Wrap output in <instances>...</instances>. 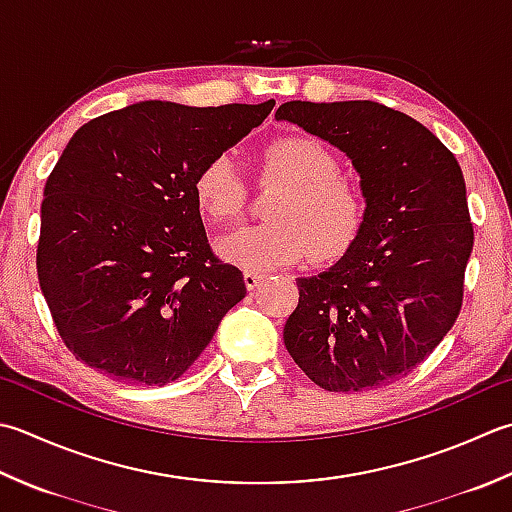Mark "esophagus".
Returning <instances> with one entry per match:
<instances>
[{
	"mask_svg": "<svg viewBox=\"0 0 512 512\" xmlns=\"http://www.w3.org/2000/svg\"><path fill=\"white\" fill-rule=\"evenodd\" d=\"M262 279L264 275L255 273V270H244V284L248 290H255L259 284H262Z\"/></svg>",
	"mask_w": 512,
	"mask_h": 512,
	"instance_id": "obj_1",
	"label": "esophagus"
}]
</instances>
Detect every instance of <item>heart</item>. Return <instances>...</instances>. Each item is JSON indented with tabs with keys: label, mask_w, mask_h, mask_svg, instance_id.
I'll return each instance as SVG.
<instances>
[{
	"label": "heart",
	"mask_w": 512,
	"mask_h": 512,
	"mask_svg": "<svg viewBox=\"0 0 512 512\" xmlns=\"http://www.w3.org/2000/svg\"><path fill=\"white\" fill-rule=\"evenodd\" d=\"M262 175L284 184L268 206L273 222L239 228L219 242L226 262L246 270L284 268L313 255L317 262L342 257L366 224V202L353 179L339 173V159L310 135L277 137L264 150ZM193 193L213 222L235 219L246 204V186L228 155L197 170Z\"/></svg>",
	"instance_id": "b5f03b06"
}]
</instances>
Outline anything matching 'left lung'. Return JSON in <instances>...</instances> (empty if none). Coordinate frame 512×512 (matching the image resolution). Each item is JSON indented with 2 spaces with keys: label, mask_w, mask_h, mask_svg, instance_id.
I'll return each mask as SVG.
<instances>
[{
  "label": "left lung",
  "mask_w": 512,
  "mask_h": 512,
  "mask_svg": "<svg viewBox=\"0 0 512 512\" xmlns=\"http://www.w3.org/2000/svg\"><path fill=\"white\" fill-rule=\"evenodd\" d=\"M275 119L346 153L366 199L357 242L324 273L297 279L286 350L330 393L393 384L433 353L462 310L475 239L462 168L417 119L368 99H297Z\"/></svg>",
  "instance_id": "1"
}]
</instances>
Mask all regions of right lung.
Instances as JSON below:
<instances>
[{
    "label": "right lung",
    "mask_w": 512,
    "mask_h": 512,
    "mask_svg": "<svg viewBox=\"0 0 512 512\" xmlns=\"http://www.w3.org/2000/svg\"><path fill=\"white\" fill-rule=\"evenodd\" d=\"M273 106L139 102L70 137L46 179L37 277L79 362L130 386L175 382L246 297L208 246L193 182Z\"/></svg>",
    "instance_id": "1"
}]
</instances>
